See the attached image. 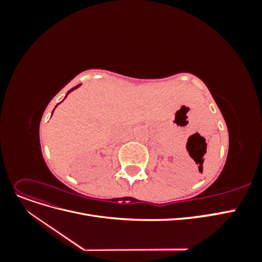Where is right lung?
<instances>
[{
  "label": "right lung",
  "mask_w": 262,
  "mask_h": 262,
  "mask_svg": "<svg viewBox=\"0 0 262 262\" xmlns=\"http://www.w3.org/2000/svg\"><path fill=\"white\" fill-rule=\"evenodd\" d=\"M80 86H81V84H78V85H76L75 87H73V89H72V90H70V91L68 92V94L66 95V97H64V98H67V96H68V95H69V94H70L71 92H72V91H74V90H76V89H78V87H80ZM62 101H63V100H62ZM59 104H60V102H59ZM59 104H58V105H59ZM58 105H57V106H58ZM57 106H55V108H57ZM55 108H54V109H55ZM53 112H54V110H53ZM53 112H52V114H53Z\"/></svg>",
  "instance_id": "right-lung-1"
}]
</instances>
